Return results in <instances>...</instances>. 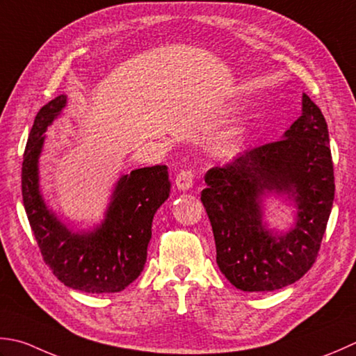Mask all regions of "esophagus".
Returning a JSON list of instances; mask_svg holds the SVG:
<instances>
[{"instance_id": "obj_1", "label": "esophagus", "mask_w": 356, "mask_h": 356, "mask_svg": "<svg viewBox=\"0 0 356 356\" xmlns=\"http://www.w3.org/2000/svg\"><path fill=\"white\" fill-rule=\"evenodd\" d=\"M194 182V172L191 170H184L177 174L176 177V186L180 191H188L193 186Z\"/></svg>"}]
</instances>
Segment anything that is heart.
<instances>
[{"instance_id": "b5f03b06", "label": "heart", "mask_w": 356, "mask_h": 356, "mask_svg": "<svg viewBox=\"0 0 356 356\" xmlns=\"http://www.w3.org/2000/svg\"><path fill=\"white\" fill-rule=\"evenodd\" d=\"M241 129L239 128H234V129H232V131H228L227 134L222 137V140H220V145H219V148L224 151V152H228V151H232L233 148H234V145H236V142L239 140V137H241Z\"/></svg>"}]
</instances>
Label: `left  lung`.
<instances>
[{"instance_id":"left-lung-1","label":"left lung","mask_w":356,"mask_h":356,"mask_svg":"<svg viewBox=\"0 0 356 356\" xmlns=\"http://www.w3.org/2000/svg\"><path fill=\"white\" fill-rule=\"evenodd\" d=\"M329 129L309 95L281 140L250 149L205 174L200 200L211 222L216 262L242 291H273L307 273L321 247L335 197ZM297 208L287 232L270 229L263 197Z\"/></svg>"}]
</instances>
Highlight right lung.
<instances>
[{
  "instance_id": "obj_1",
  "label": "right lung",
  "mask_w": 356,
  "mask_h": 356,
  "mask_svg": "<svg viewBox=\"0 0 356 356\" xmlns=\"http://www.w3.org/2000/svg\"><path fill=\"white\" fill-rule=\"evenodd\" d=\"M61 94L40 109L26 145L21 191L24 210L44 262L58 280L85 293H115L142 273L156 211L170 197L165 165L123 174L114 185L100 224L74 229L47 207L40 190V156L47 131L65 109Z\"/></svg>"
}]
</instances>
